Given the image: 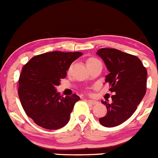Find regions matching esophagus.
Segmentation results:
<instances>
[{"label":"esophagus","mask_w":158,"mask_h":158,"mask_svg":"<svg viewBox=\"0 0 158 158\" xmlns=\"http://www.w3.org/2000/svg\"><path fill=\"white\" fill-rule=\"evenodd\" d=\"M88 102H89V104H97L99 103L97 100H88Z\"/></svg>","instance_id":"obj_1"}]
</instances>
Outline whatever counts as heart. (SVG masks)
<instances>
[{"mask_svg": "<svg viewBox=\"0 0 158 158\" xmlns=\"http://www.w3.org/2000/svg\"><path fill=\"white\" fill-rule=\"evenodd\" d=\"M94 61H97V59H96V58H89V59L87 60V64L90 63V62H94Z\"/></svg>", "mask_w": 158, "mask_h": 158, "instance_id": "1", "label": "heart"}]
</instances>
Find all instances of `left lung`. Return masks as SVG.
Wrapping results in <instances>:
<instances>
[{
    "mask_svg": "<svg viewBox=\"0 0 158 158\" xmlns=\"http://www.w3.org/2000/svg\"><path fill=\"white\" fill-rule=\"evenodd\" d=\"M96 54L109 71L105 82L109 84L110 91L115 93L111 104L102 101L107 114L99 122L106 127H112L125 122L136 111L146 94L147 71L138 57L117 49L101 48Z\"/></svg>",
    "mask_w": 158,
    "mask_h": 158,
    "instance_id": "obj_1",
    "label": "left lung"
}]
</instances>
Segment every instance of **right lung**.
I'll return each mask as SVG.
<instances>
[{
  "label": "right lung",
  "mask_w": 158,
  "mask_h": 158,
  "mask_svg": "<svg viewBox=\"0 0 158 158\" xmlns=\"http://www.w3.org/2000/svg\"><path fill=\"white\" fill-rule=\"evenodd\" d=\"M81 52L52 51L33 57L25 64L19 78L18 94L23 110L38 126L57 130L69 122L80 97H62L55 88L66 77L71 63Z\"/></svg>",
  "instance_id": "add662e5"
}]
</instances>
